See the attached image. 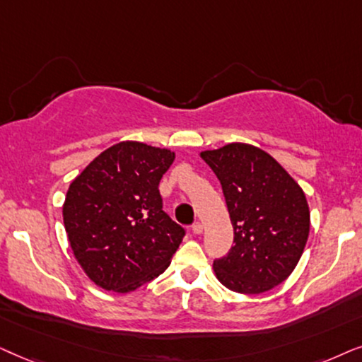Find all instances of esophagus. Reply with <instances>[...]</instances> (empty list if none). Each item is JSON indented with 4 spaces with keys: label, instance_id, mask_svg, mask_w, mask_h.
I'll return each mask as SVG.
<instances>
[{
    "label": "esophagus",
    "instance_id": "obj_1",
    "mask_svg": "<svg viewBox=\"0 0 362 362\" xmlns=\"http://www.w3.org/2000/svg\"><path fill=\"white\" fill-rule=\"evenodd\" d=\"M192 231H194L195 235H200L202 231H204V225H202L200 221H195V223L192 225Z\"/></svg>",
    "mask_w": 362,
    "mask_h": 362
}]
</instances>
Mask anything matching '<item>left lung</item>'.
<instances>
[{"label":"left lung","mask_w":362,"mask_h":362,"mask_svg":"<svg viewBox=\"0 0 362 362\" xmlns=\"http://www.w3.org/2000/svg\"><path fill=\"white\" fill-rule=\"evenodd\" d=\"M200 157L220 180L233 247L214 262L231 291L259 295L290 276L310 235L305 192L274 158L250 144L233 142Z\"/></svg>","instance_id":"1"}]
</instances>
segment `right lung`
<instances>
[{
  "label": "right lung",
  "instance_id": "obj_1",
  "mask_svg": "<svg viewBox=\"0 0 362 362\" xmlns=\"http://www.w3.org/2000/svg\"><path fill=\"white\" fill-rule=\"evenodd\" d=\"M175 153L142 142L109 147L71 182L62 218L95 285L131 293L170 264L185 230L162 210L158 182Z\"/></svg>",
  "mask_w": 362,
  "mask_h": 362
}]
</instances>
